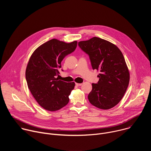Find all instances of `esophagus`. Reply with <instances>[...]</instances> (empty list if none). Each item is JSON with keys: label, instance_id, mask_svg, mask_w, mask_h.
Listing matches in <instances>:
<instances>
[{"label": "esophagus", "instance_id": "esophagus-1", "mask_svg": "<svg viewBox=\"0 0 151 151\" xmlns=\"http://www.w3.org/2000/svg\"><path fill=\"white\" fill-rule=\"evenodd\" d=\"M76 85H77V86H81V85H82V83H76Z\"/></svg>", "mask_w": 151, "mask_h": 151}]
</instances>
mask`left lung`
I'll list each match as a JSON object with an SVG mask.
<instances>
[{
  "mask_svg": "<svg viewBox=\"0 0 151 151\" xmlns=\"http://www.w3.org/2000/svg\"><path fill=\"white\" fill-rule=\"evenodd\" d=\"M88 54L93 69L100 72L97 83H92L88 96L97 108H112L122 99L130 81V72L120 50L112 43L97 37L78 42Z\"/></svg>",
  "mask_w": 151,
  "mask_h": 151,
  "instance_id": "1",
  "label": "left lung"
}]
</instances>
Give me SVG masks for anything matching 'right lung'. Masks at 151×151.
Masks as SVG:
<instances>
[{"label":"right lung","instance_id":"1","mask_svg":"<svg viewBox=\"0 0 151 151\" xmlns=\"http://www.w3.org/2000/svg\"><path fill=\"white\" fill-rule=\"evenodd\" d=\"M77 41L70 43L52 39L37 48L32 54L26 70L28 88L37 103L48 111H56L69 101L75 83L58 80L61 62L75 51Z\"/></svg>","mask_w":151,"mask_h":151}]
</instances>
